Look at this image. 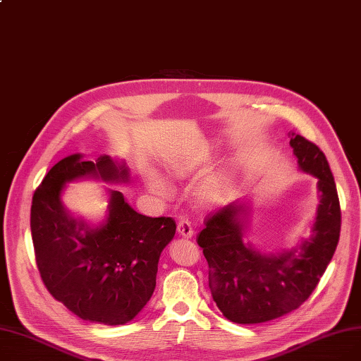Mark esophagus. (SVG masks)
Wrapping results in <instances>:
<instances>
[{"instance_id": "esophagus-1", "label": "esophagus", "mask_w": 361, "mask_h": 361, "mask_svg": "<svg viewBox=\"0 0 361 361\" xmlns=\"http://www.w3.org/2000/svg\"><path fill=\"white\" fill-rule=\"evenodd\" d=\"M177 231L180 235L185 237V238H192L195 231H193V226H192V222L185 219V218H181L177 224Z\"/></svg>"}]
</instances>
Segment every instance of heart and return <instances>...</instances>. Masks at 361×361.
I'll use <instances>...</instances> for the list:
<instances>
[{
    "mask_svg": "<svg viewBox=\"0 0 361 361\" xmlns=\"http://www.w3.org/2000/svg\"><path fill=\"white\" fill-rule=\"evenodd\" d=\"M207 161V154L204 152H199V154L193 155L190 159L187 161H177L173 165H171V174L174 177H185L193 171L202 165L203 162ZM149 188L155 195L161 197H168L171 196V187L159 177V176H152L147 180ZM222 196V176L221 174H211L204 177L195 190V197L196 200L203 204V206H211L216 203Z\"/></svg>",
    "mask_w": 361,
    "mask_h": 361,
    "instance_id": "b5f03b06",
    "label": "heart"
}]
</instances>
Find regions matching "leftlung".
<instances>
[{
	"label": "left lung",
	"mask_w": 361,
	"mask_h": 361,
	"mask_svg": "<svg viewBox=\"0 0 361 361\" xmlns=\"http://www.w3.org/2000/svg\"><path fill=\"white\" fill-rule=\"evenodd\" d=\"M288 136L300 169L317 178L320 204L312 237L291 252L260 255L243 241L247 214L235 202L207 215L197 237L214 301L235 324H262L298 309L326 271L339 240L341 207L326 157L297 133Z\"/></svg>",
	"instance_id": "left-lung-1"
}]
</instances>
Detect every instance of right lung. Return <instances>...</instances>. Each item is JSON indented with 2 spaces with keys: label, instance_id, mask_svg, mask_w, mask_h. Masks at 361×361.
Listing matches in <instances>:
<instances>
[{
  "label": "right lung",
  "instance_id": "1",
  "mask_svg": "<svg viewBox=\"0 0 361 361\" xmlns=\"http://www.w3.org/2000/svg\"><path fill=\"white\" fill-rule=\"evenodd\" d=\"M82 177L126 183L128 169L108 155L92 162L74 154L48 171L30 207L36 264L49 294L70 312L93 324L124 325L154 294L159 256L174 238L176 221L140 215L121 192L111 190L106 221L90 228L61 203L66 183Z\"/></svg>",
  "mask_w": 361,
  "mask_h": 361
}]
</instances>
